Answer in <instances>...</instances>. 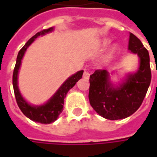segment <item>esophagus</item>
Returning <instances> with one entry per match:
<instances>
[{"label":"esophagus","instance_id":"obj_1","mask_svg":"<svg viewBox=\"0 0 157 157\" xmlns=\"http://www.w3.org/2000/svg\"><path fill=\"white\" fill-rule=\"evenodd\" d=\"M83 77H84L85 78L88 79V78H89V77H90V73L88 72L87 71H84V74H83Z\"/></svg>","mask_w":157,"mask_h":157}]
</instances>
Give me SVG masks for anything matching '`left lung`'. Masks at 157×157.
<instances>
[{
  "mask_svg": "<svg viewBox=\"0 0 157 157\" xmlns=\"http://www.w3.org/2000/svg\"><path fill=\"white\" fill-rule=\"evenodd\" d=\"M128 50L137 54L140 67L128 75L125 82L114 87L105 70H96L90 76L89 101L100 116L107 120H121L130 116L141 106L151 81L149 55L138 37L130 33Z\"/></svg>",
  "mask_w": 157,
  "mask_h": 157,
  "instance_id": "obj_1",
  "label": "left lung"
}]
</instances>
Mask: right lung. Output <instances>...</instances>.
Listing matches in <instances>:
<instances>
[{
  "instance_id": "1",
  "label": "right lung",
  "mask_w": 157,
  "mask_h": 157,
  "mask_svg": "<svg viewBox=\"0 0 157 157\" xmlns=\"http://www.w3.org/2000/svg\"><path fill=\"white\" fill-rule=\"evenodd\" d=\"M52 30H53L52 27L49 28L47 29H44L40 32H37L25 44V45L23 46L20 50V52H18L15 69H14V72H13V87H14L15 100H16L19 108L21 109V111L23 113V114L26 117L30 119L31 121L42 124H50L57 120L58 115L63 111V100H64V98L68 93V91L73 87L76 83L81 78L83 72H84V71H79L77 73L68 78L63 85L60 86V88L57 90V93L44 105H31L22 98V96L20 94L18 86H17V76H18V71L20 69V66H21V59L23 57V55L26 52L28 47L33 43L34 40L37 36L45 35L46 33H49Z\"/></svg>"
}]
</instances>
